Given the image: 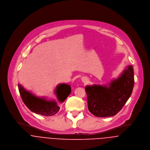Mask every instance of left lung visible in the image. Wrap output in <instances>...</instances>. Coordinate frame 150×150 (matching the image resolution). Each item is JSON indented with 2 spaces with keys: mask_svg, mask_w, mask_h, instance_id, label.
<instances>
[{
  "mask_svg": "<svg viewBox=\"0 0 150 150\" xmlns=\"http://www.w3.org/2000/svg\"><path fill=\"white\" fill-rule=\"evenodd\" d=\"M134 81L133 68L130 65L108 87L86 86L85 90L89 111L98 117L115 115L124 107L130 96Z\"/></svg>",
  "mask_w": 150,
  "mask_h": 150,
  "instance_id": "obj_1",
  "label": "left lung"
}]
</instances>
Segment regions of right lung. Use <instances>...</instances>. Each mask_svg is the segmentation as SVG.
Segmentation results:
<instances>
[{
    "label": "right lung",
    "instance_id": "right-lung-1",
    "mask_svg": "<svg viewBox=\"0 0 150 150\" xmlns=\"http://www.w3.org/2000/svg\"><path fill=\"white\" fill-rule=\"evenodd\" d=\"M18 89L22 99L30 111L44 116H51L57 114L59 107L55 101H47L44 99L39 98L26 91L18 84ZM56 94L59 102H63L71 93L70 86L61 84L56 88Z\"/></svg>",
    "mask_w": 150,
    "mask_h": 150
}]
</instances>
